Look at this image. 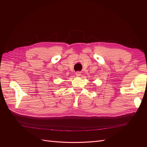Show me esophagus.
I'll list each match as a JSON object with an SVG mask.
<instances>
[{
	"label": "esophagus",
	"mask_w": 147,
	"mask_h": 147,
	"mask_svg": "<svg viewBox=\"0 0 147 147\" xmlns=\"http://www.w3.org/2000/svg\"><path fill=\"white\" fill-rule=\"evenodd\" d=\"M76 76L79 77V76H80L81 72H80V71H77V72L76 73Z\"/></svg>",
	"instance_id": "obj_1"
}]
</instances>
